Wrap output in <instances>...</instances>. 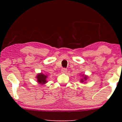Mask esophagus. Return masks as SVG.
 <instances>
[{
  "label": "esophagus",
  "mask_w": 122,
  "mask_h": 122,
  "mask_svg": "<svg viewBox=\"0 0 122 122\" xmlns=\"http://www.w3.org/2000/svg\"><path fill=\"white\" fill-rule=\"evenodd\" d=\"M67 69L66 68H65L61 69V73H67Z\"/></svg>",
  "instance_id": "obj_1"
}]
</instances>
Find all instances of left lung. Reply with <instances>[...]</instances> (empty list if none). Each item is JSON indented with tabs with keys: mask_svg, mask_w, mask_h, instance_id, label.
<instances>
[{
	"mask_svg": "<svg viewBox=\"0 0 122 122\" xmlns=\"http://www.w3.org/2000/svg\"><path fill=\"white\" fill-rule=\"evenodd\" d=\"M83 77L82 78V79L81 80V83H83V82H84V81H86V80H87V78H88V76H86V75H83Z\"/></svg>",
	"mask_w": 122,
	"mask_h": 122,
	"instance_id": "obj_1",
	"label": "left lung"
}]
</instances>
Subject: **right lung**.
I'll list each match as a JSON object with an SVG mask.
<instances>
[{
  "mask_svg": "<svg viewBox=\"0 0 122 122\" xmlns=\"http://www.w3.org/2000/svg\"><path fill=\"white\" fill-rule=\"evenodd\" d=\"M36 78H37V81L39 83H40L41 84H44L46 83L47 81V75L44 74L43 73H39L37 75Z\"/></svg>",
  "mask_w": 122,
  "mask_h": 122,
  "instance_id": "right-lung-1",
  "label": "right lung"
}]
</instances>
